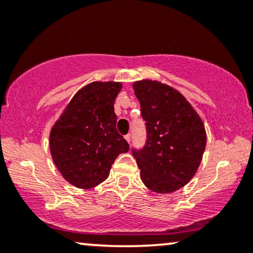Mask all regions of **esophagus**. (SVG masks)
I'll return each instance as SVG.
<instances>
[{
	"instance_id": "1",
	"label": "esophagus",
	"mask_w": 253,
	"mask_h": 253,
	"mask_svg": "<svg viewBox=\"0 0 253 253\" xmlns=\"http://www.w3.org/2000/svg\"><path fill=\"white\" fill-rule=\"evenodd\" d=\"M124 138H126V140L127 143H130V140H131V134L127 133L126 136H124Z\"/></svg>"
}]
</instances>
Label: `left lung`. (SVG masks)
<instances>
[{"label":"left lung","instance_id":"left-lung-1","mask_svg":"<svg viewBox=\"0 0 253 253\" xmlns=\"http://www.w3.org/2000/svg\"><path fill=\"white\" fill-rule=\"evenodd\" d=\"M147 142L142 151H132L140 179L150 191L173 193L195 175L206 150L207 133L200 115L187 98L169 84L151 79L132 84Z\"/></svg>","mask_w":253,"mask_h":253}]
</instances>
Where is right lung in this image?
Here are the masks:
<instances>
[{"label": "right lung", "instance_id": "right-lung-1", "mask_svg": "<svg viewBox=\"0 0 253 253\" xmlns=\"http://www.w3.org/2000/svg\"><path fill=\"white\" fill-rule=\"evenodd\" d=\"M123 84L93 81L79 89L50 131V152L62 178L89 189L109 175L111 164L129 151L117 132L114 102Z\"/></svg>", "mask_w": 253, "mask_h": 253}]
</instances>
